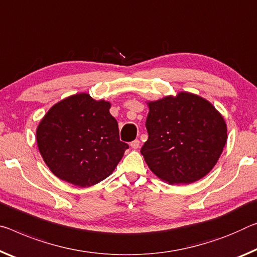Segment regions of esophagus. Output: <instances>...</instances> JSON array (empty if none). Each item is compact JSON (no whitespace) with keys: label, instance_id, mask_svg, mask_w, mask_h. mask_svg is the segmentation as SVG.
<instances>
[{"label":"esophagus","instance_id":"esophagus-1","mask_svg":"<svg viewBox=\"0 0 257 257\" xmlns=\"http://www.w3.org/2000/svg\"><path fill=\"white\" fill-rule=\"evenodd\" d=\"M130 148H132V149H135V150L140 148V141H138V140L133 141L132 143H130Z\"/></svg>","mask_w":257,"mask_h":257}]
</instances>
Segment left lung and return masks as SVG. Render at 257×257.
<instances>
[{"label":"left lung","instance_id":"8db88e82","mask_svg":"<svg viewBox=\"0 0 257 257\" xmlns=\"http://www.w3.org/2000/svg\"><path fill=\"white\" fill-rule=\"evenodd\" d=\"M146 104L149 138L141 153L152 173L170 185L205 177L227 141L222 114L209 100L187 91Z\"/></svg>","mask_w":257,"mask_h":257}]
</instances>
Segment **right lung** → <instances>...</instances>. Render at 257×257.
<instances>
[{
  "label": "right lung",
  "instance_id": "add662e5",
  "mask_svg": "<svg viewBox=\"0 0 257 257\" xmlns=\"http://www.w3.org/2000/svg\"><path fill=\"white\" fill-rule=\"evenodd\" d=\"M111 103L87 92L52 105L36 128L38 148L51 173L80 187L97 184L111 175L128 144L120 142Z\"/></svg>",
  "mask_w": 257,
  "mask_h": 257
}]
</instances>
